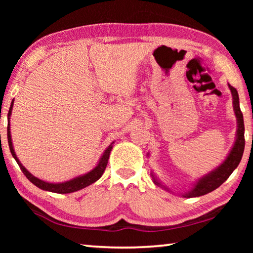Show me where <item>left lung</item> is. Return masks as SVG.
Masks as SVG:
<instances>
[{
	"label": "left lung",
	"mask_w": 253,
	"mask_h": 253,
	"mask_svg": "<svg viewBox=\"0 0 253 253\" xmlns=\"http://www.w3.org/2000/svg\"><path fill=\"white\" fill-rule=\"evenodd\" d=\"M228 87L232 95V104H233V110L235 118H237V132H235V140L232 145V148L230 149L228 156L225 160L221 163L219 166L215 169L210 170L208 174H204L203 176L199 177L194 182L193 186L186 192H183L181 195L183 198L190 199V198H198V196H202L210 193L219 187L221 184H223L229 176L232 174L233 170L238 168L240 161H241L243 151H245V124H243V115L240 110V104H239V95L237 89L232 87L230 84H228ZM149 157V153L147 154ZM151 176L155 185L158 187H162L163 190L173 193L169 190V187L163 184L160 178L156 176V174L151 170Z\"/></svg>",
	"instance_id": "1"
}]
</instances>
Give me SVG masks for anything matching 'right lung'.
I'll return each instance as SVG.
<instances>
[{"label":"right lung","mask_w":253,"mask_h":253,"mask_svg":"<svg viewBox=\"0 0 253 253\" xmlns=\"http://www.w3.org/2000/svg\"><path fill=\"white\" fill-rule=\"evenodd\" d=\"M13 105H14V99L12 100L10 110H8V115H7V119H8V124H7L8 147H10L12 156H13V158L16 161V163H18V165L20 166L21 170H22L23 174L25 175V176H27V178L29 179L30 182L33 183L37 187H39L43 191L52 192V193H59V194H67V193H72V192H77L79 190H83V188L91 185V184L97 182L98 179H99L102 176V174H104L105 169H106V166H107V164H108L109 155H110L111 149H113V147H114L115 140L109 145L108 147L105 149L95 168L89 170L88 173L83 174V175H78V176H75L74 178H70L69 181L60 182V183H51V182H46V181H43V179L38 178L37 176H34V175L30 173L29 170L22 165V163L20 162L18 156H16L14 147H13V143H12L10 118H11L12 109H13Z\"/></svg>","instance_id":"obj_1"}]
</instances>
